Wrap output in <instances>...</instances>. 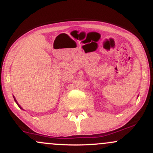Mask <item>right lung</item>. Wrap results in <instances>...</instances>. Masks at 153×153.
Listing matches in <instances>:
<instances>
[{
    "mask_svg": "<svg viewBox=\"0 0 153 153\" xmlns=\"http://www.w3.org/2000/svg\"><path fill=\"white\" fill-rule=\"evenodd\" d=\"M14 101H15V102H16V104H17V105H18V106H19V108H21V109H22V107H20V105H19V104H18V103H17V102H16V99H15V98H14Z\"/></svg>",
    "mask_w": 153,
    "mask_h": 153,
    "instance_id": "obj_1",
    "label": "right lung"
}]
</instances>
